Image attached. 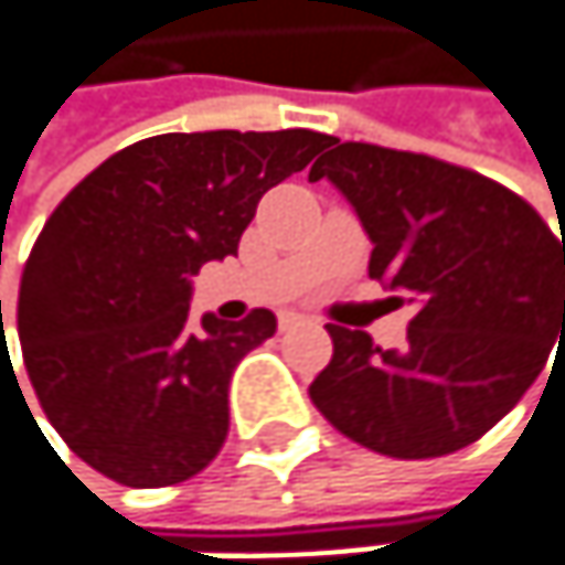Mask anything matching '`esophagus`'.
I'll list each match as a JSON object with an SVG mask.
<instances>
[{
	"instance_id": "34e87169",
	"label": "esophagus",
	"mask_w": 565,
	"mask_h": 565,
	"mask_svg": "<svg viewBox=\"0 0 565 565\" xmlns=\"http://www.w3.org/2000/svg\"><path fill=\"white\" fill-rule=\"evenodd\" d=\"M300 320H303V313H297V310H284V313H278V327H281V330L297 327Z\"/></svg>"
}]
</instances>
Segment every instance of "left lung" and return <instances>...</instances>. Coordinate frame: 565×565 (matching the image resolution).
Wrapping results in <instances>:
<instances>
[{"label": "left lung", "mask_w": 565, "mask_h": 565, "mask_svg": "<svg viewBox=\"0 0 565 565\" xmlns=\"http://www.w3.org/2000/svg\"><path fill=\"white\" fill-rule=\"evenodd\" d=\"M330 147L310 179L343 192L373 242L370 278L418 313L402 350L327 323L333 356L310 398L380 455H451L508 415L565 340V235L481 172L373 143Z\"/></svg>", "instance_id": "8db88e82"}]
</instances>
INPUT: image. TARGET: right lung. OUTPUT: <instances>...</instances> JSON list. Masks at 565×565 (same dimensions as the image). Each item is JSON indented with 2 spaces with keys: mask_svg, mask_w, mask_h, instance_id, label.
Returning <instances> with one entry per match:
<instances>
[{
  "mask_svg": "<svg viewBox=\"0 0 565 565\" xmlns=\"http://www.w3.org/2000/svg\"><path fill=\"white\" fill-rule=\"evenodd\" d=\"M327 143L313 130L160 134L61 199L22 271L19 340L49 422L94 471L167 488L218 455L232 373L278 320L205 313L195 330L192 275L238 255L262 195Z\"/></svg>",
  "mask_w": 565,
  "mask_h": 565,
  "instance_id": "obj_1",
  "label": "right lung"
}]
</instances>
